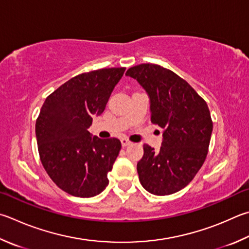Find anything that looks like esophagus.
I'll return each instance as SVG.
<instances>
[{"mask_svg": "<svg viewBox=\"0 0 249 249\" xmlns=\"http://www.w3.org/2000/svg\"><path fill=\"white\" fill-rule=\"evenodd\" d=\"M121 142H122V146H123V147H126V146H129V144H130V143H132V142H129V140H128V139H126V138H122V139H121Z\"/></svg>", "mask_w": 249, "mask_h": 249, "instance_id": "34e87169", "label": "esophagus"}]
</instances>
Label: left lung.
Wrapping results in <instances>:
<instances>
[{"label":"left lung","mask_w":249,"mask_h":249,"mask_svg":"<svg viewBox=\"0 0 249 249\" xmlns=\"http://www.w3.org/2000/svg\"><path fill=\"white\" fill-rule=\"evenodd\" d=\"M150 100L151 122L163 128L159 151L148 144L137 163L140 184L158 196L171 195L192 182L206 160L212 121L206 101L186 80L156 64L130 67Z\"/></svg>","instance_id":"8db88e82"}]
</instances>
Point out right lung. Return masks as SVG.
<instances>
[{"label":"right lung","instance_id":"1","mask_svg":"<svg viewBox=\"0 0 249 249\" xmlns=\"http://www.w3.org/2000/svg\"><path fill=\"white\" fill-rule=\"evenodd\" d=\"M125 67L102 69L75 76L46 99L36 122L40 160L48 175L71 196H97L109 184L121 150L117 138L89 133L92 117L105 111Z\"/></svg>","mask_w":249,"mask_h":249}]
</instances>
